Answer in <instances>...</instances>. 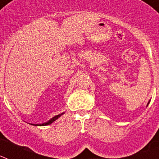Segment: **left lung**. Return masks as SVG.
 <instances>
[{
    "label": "left lung",
    "mask_w": 159,
    "mask_h": 159,
    "mask_svg": "<svg viewBox=\"0 0 159 159\" xmlns=\"http://www.w3.org/2000/svg\"><path fill=\"white\" fill-rule=\"evenodd\" d=\"M149 102H150V101H149V102H148V103H147V106H148V104H149Z\"/></svg>",
    "instance_id": "obj_1"
}]
</instances>
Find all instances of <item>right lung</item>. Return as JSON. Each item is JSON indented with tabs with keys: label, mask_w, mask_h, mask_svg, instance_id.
<instances>
[{
	"label": "right lung",
	"mask_w": 159,
	"mask_h": 159,
	"mask_svg": "<svg viewBox=\"0 0 159 159\" xmlns=\"http://www.w3.org/2000/svg\"><path fill=\"white\" fill-rule=\"evenodd\" d=\"M64 113L60 114V115H57V116H54V117L52 118V119H50V120H48V121L46 122V123H41V124H32V125H35V126H46V125L52 124V123L53 122L56 121V120H57V119H58V118H60V116H62V115H64Z\"/></svg>",
	"instance_id": "add662e5"
}]
</instances>
